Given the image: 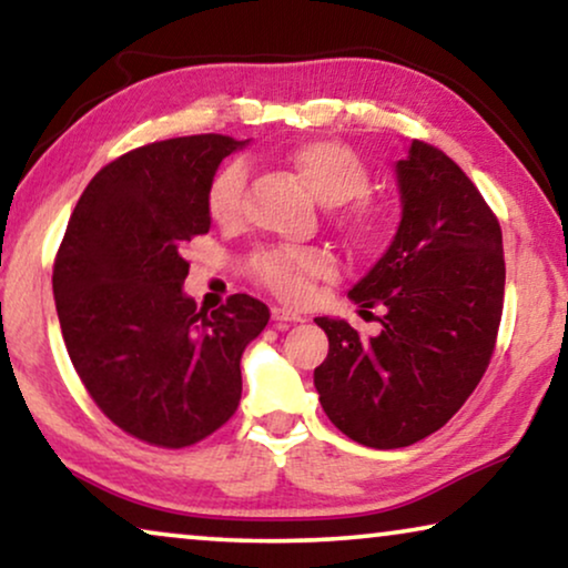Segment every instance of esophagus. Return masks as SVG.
Listing matches in <instances>:
<instances>
[{
	"label": "esophagus",
	"mask_w": 568,
	"mask_h": 568,
	"mask_svg": "<svg viewBox=\"0 0 568 568\" xmlns=\"http://www.w3.org/2000/svg\"><path fill=\"white\" fill-rule=\"evenodd\" d=\"M271 317H274V323L278 328H286V325L292 323H302V315L294 313L290 307H271Z\"/></svg>",
	"instance_id": "34e87169"
}]
</instances>
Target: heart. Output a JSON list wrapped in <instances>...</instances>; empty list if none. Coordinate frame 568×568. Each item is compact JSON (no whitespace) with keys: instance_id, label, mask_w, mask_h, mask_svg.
<instances>
[{"instance_id":"obj_1","label":"heart","mask_w":568,"mask_h":568,"mask_svg":"<svg viewBox=\"0 0 568 568\" xmlns=\"http://www.w3.org/2000/svg\"><path fill=\"white\" fill-rule=\"evenodd\" d=\"M290 165L323 204L338 206L362 196L369 185V170L352 146L333 139H310L286 154ZM245 170L230 162L212 178L206 193L209 216L216 224H235L243 214ZM344 224L354 237L367 240L377 230V209L367 201H354L344 214ZM247 276L278 300L302 302L315 282L336 274V261L321 247H261L245 263Z\"/></svg>"}]
</instances>
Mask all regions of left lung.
Instances as JSON below:
<instances>
[{
    "label": "left lung",
    "instance_id": "1",
    "mask_svg": "<svg viewBox=\"0 0 568 568\" xmlns=\"http://www.w3.org/2000/svg\"><path fill=\"white\" fill-rule=\"evenodd\" d=\"M403 216L390 247L348 292L383 331L315 317L328 356L315 369L321 406L348 439L395 449L453 418L491 362L504 307L496 214L437 146L410 142L395 165ZM372 315V313H369Z\"/></svg>",
    "mask_w": 568,
    "mask_h": 568
}]
</instances>
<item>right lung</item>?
<instances>
[{
    "mask_svg": "<svg viewBox=\"0 0 568 568\" xmlns=\"http://www.w3.org/2000/svg\"><path fill=\"white\" fill-rule=\"evenodd\" d=\"M245 142L178 136L108 162L69 216L53 297L69 359L90 398L131 437L181 449L237 410L240 356L268 307L232 294L214 313L183 294L185 247L206 235L209 183Z\"/></svg>",
    "mask_w": 568,
    "mask_h": 568,
    "instance_id": "1",
    "label": "right lung"
}]
</instances>
